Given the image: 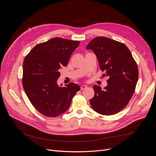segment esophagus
<instances>
[{
    "label": "esophagus",
    "instance_id": "esophagus-1",
    "mask_svg": "<svg viewBox=\"0 0 156 156\" xmlns=\"http://www.w3.org/2000/svg\"><path fill=\"white\" fill-rule=\"evenodd\" d=\"M86 87H87V86H86V85H82L81 86V90H84V89H86Z\"/></svg>",
    "mask_w": 156,
    "mask_h": 156
}]
</instances>
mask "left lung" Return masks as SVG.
Wrapping results in <instances>:
<instances>
[{
    "instance_id": "obj_1",
    "label": "left lung",
    "mask_w": 156,
    "mask_h": 156,
    "mask_svg": "<svg viewBox=\"0 0 156 156\" xmlns=\"http://www.w3.org/2000/svg\"><path fill=\"white\" fill-rule=\"evenodd\" d=\"M86 49L93 51L100 69L105 72L103 76L108 78L103 90L94 85L90 104L101 115L115 114L127 105L135 93L139 76L137 63L123 43L106 37H95Z\"/></svg>"
}]
</instances>
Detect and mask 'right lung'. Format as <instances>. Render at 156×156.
Listing matches in <instances>:
<instances>
[{
  "mask_svg": "<svg viewBox=\"0 0 156 156\" xmlns=\"http://www.w3.org/2000/svg\"><path fill=\"white\" fill-rule=\"evenodd\" d=\"M78 41L54 37L37 44L25 57L22 83L32 105L48 117H56L69 108L80 87L73 83L57 84L59 69L66 66Z\"/></svg>",
  "mask_w": 156,
  "mask_h": 156,
  "instance_id": "obj_1",
  "label": "right lung"
}]
</instances>
